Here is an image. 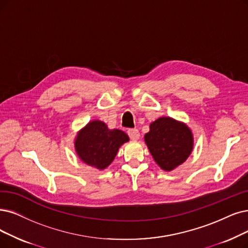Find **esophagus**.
Segmentation results:
<instances>
[{"label":"esophagus","mask_w":248,"mask_h":248,"mask_svg":"<svg viewBox=\"0 0 248 248\" xmlns=\"http://www.w3.org/2000/svg\"><path fill=\"white\" fill-rule=\"evenodd\" d=\"M127 133H128V135H129V137L131 138L132 140H138V138H140V131H138L137 129H135V128H134V129H128Z\"/></svg>","instance_id":"1"}]
</instances>
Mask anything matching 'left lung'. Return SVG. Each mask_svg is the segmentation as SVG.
I'll list each match as a JSON object with an SVG mask.
<instances>
[{
	"label": "left lung",
	"instance_id": "left-lung-1",
	"mask_svg": "<svg viewBox=\"0 0 248 248\" xmlns=\"http://www.w3.org/2000/svg\"><path fill=\"white\" fill-rule=\"evenodd\" d=\"M144 140L154 160L166 171H171L185 162L193 146L189 128L168 117L157 119L151 124Z\"/></svg>",
	"mask_w": 248,
	"mask_h": 248
}]
</instances>
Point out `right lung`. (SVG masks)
I'll list each match as a JSON object with an SVG mask.
<instances>
[{
  "mask_svg": "<svg viewBox=\"0 0 248 248\" xmlns=\"http://www.w3.org/2000/svg\"><path fill=\"white\" fill-rule=\"evenodd\" d=\"M128 140L125 132L108 130L104 122L93 121L78 133L75 148L84 163L103 170L113 162L120 145Z\"/></svg>",
  "mask_w": 248,
  "mask_h": 248,
  "instance_id": "right-lung-1",
  "label": "right lung"
}]
</instances>
